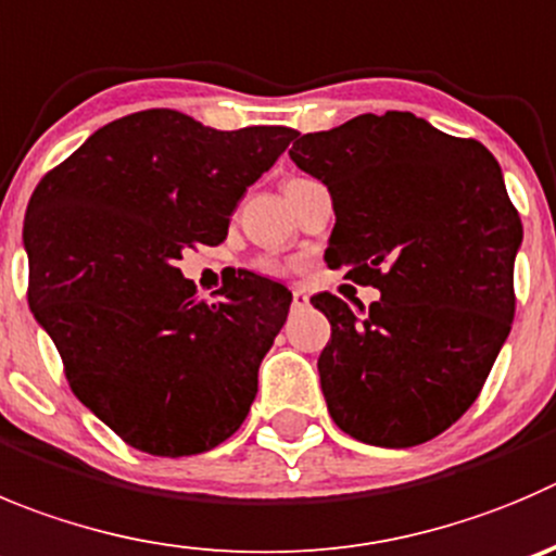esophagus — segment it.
<instances>
[{"mask_svg": "<svg viewBox=\"0 0 556 556\" xmlns=\"http://www.w3.org/2000/svg\"><path fill=\"white\" fill-rule=\"evenodd\" d=\"M305 305H308V292L305 289H294L292 308H305Z\"/></svg>", "mask_w": 556, "mask_h": 556, "instance_id": "1", "label": "esophagus"}]
</instances>
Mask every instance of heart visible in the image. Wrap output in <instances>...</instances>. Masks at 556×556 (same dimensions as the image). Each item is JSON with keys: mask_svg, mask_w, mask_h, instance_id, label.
<instances>
[{"mask_svg": "<svg viewBox=\"0 0 556 556\" xmlns=\"http://www.w3.org/2000/svg\"><path fill=\"white\" fill-rule=\"evenodd\" d=\"M264 269H269V273H273V267H264Z\"/></svg>", "mask_w": 556, "mask_h": 556, "instance_id": "obj_1", "label": "heart"}]
</instances>
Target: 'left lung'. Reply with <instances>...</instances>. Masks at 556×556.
Masks as SVG:
<instances>
[{"instance_id":"obj_1","label":"left lung","mask_w":556,"mask_h":556,"mask_svg":"<svg viewBox=\"0 0 556 556\" xmlns=\"http://www.w3.org/2000/svg\"><path fill=\"white\" fill-rule=\"evenodd\" d=\"M289 157L330 190L325 262L382 294L366 316L311 298L330 319L316 368L332 420L377 447L433 440L475 404L516 311L525 231L500 163L409 111L305 134Z\"/></svg>"}]
</instances>
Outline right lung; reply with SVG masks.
<instances>
[{
	"label": "right lung",
	"mask_w": 556,
	"mask_h": 556,
	"mask_svg": "<svg viewBox=\"0 0 556 556\" xmlns=\"http://www.w3.org/2000/svg\"><path fill=\"white\" fill-rule=\"evenodd\" d=\"M294 136L139 111L94 130L31 193V314L78 401L136 451L193 456L245 420L292 292L240 273L207 303L177 262L226 240L245 190Z\"/></svg>",
	"instance_id": "obj_1"
}]
</instances>
